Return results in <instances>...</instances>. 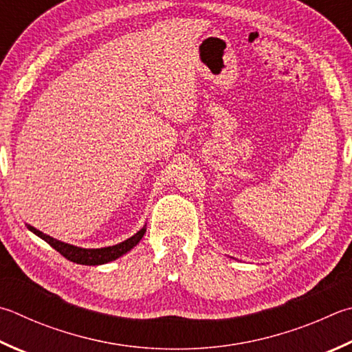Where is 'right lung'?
<instances>
[{
  "label": "right lung",
  "instance_id": "add662e5",
  "mask_svg": "<svg viewBox=\"0 0 352 352\" xmlns=\"http://www.w3.org/2000/svg\"><path fill=\"white\" fill-rule=\"evenodd\" d=\"M25 226H28L30 232H34L35 235H38V237L49 243V245L52 246L55 251H58L63 257L74 261V263L89 265V266L104 265V263H109V261L120 258L121 255L129 252L133 246H137L140 240L143 239V235L146 234V225H144L137 234H133L131 239L121 241L118 245L107 246V248H80V246L69 245V243L50 237V235L38 231L36 228L28 225V223H25Z\"/></svg>",
  "mask_w": 352,
  "mask_h": 352
}]
</instances>
